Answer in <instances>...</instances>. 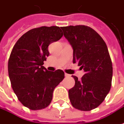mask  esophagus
Instances as JSON below:
<instances>
[{
  "instance_id": "esophagus-1",
  "label": "esophagus",
  "mask_w": 124,
  "mask_h": 124,
  "mask_svg": "<svg viewBox=\"0 0 124 124\" xmlns=\"http://www.w3.org/2000/svg\"><path fill=\"white\" fill-rule=\"evenodd\" d=\"M65 77H70V74H66V73H65Z\"/></svg>"
}]
</instances>
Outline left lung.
I'll return each mask as SVG.
<instances>
[{
    "mask_svg": "<svg viewBox=\"0 0 124 124\" xmlns=\"http://www.w3.org/2000/svg\"><path fill=\"white\" fill-rule=\"evenodd\" d=\"M64 37L73 49V63L85 74L68 91L72 105L81 111L95 109L110 91L113 67L107 45L94 29L85 25L62 27Z\"/></svg>",
    "mask_w": 124,
    "mask_h": 124,
    "instance_id": "8db88e82",
    "label": "left lung"
}]
</instances>
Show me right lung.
<instances>
[{"mask_svg": "<svg viewBox=\"0 0 124 124\" xmlns=\"http://www.w3.org/2000/svg\"><path fill=\"white\" fill-rule=\"evenodd\" d=\"M59 27H41L23 34L15 44L8 62L11 86L17 98L31 110L47 107L53 91L64 78L62 70L48 71L44 62L49 56L48 46L62 38Z\"/></svg>", "mask_w": 124, "mask_h": 124, "instance_id": "right-lung-1", "label": "right lung"}]
</instances>
